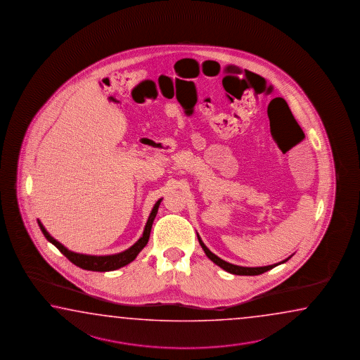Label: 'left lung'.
Returning a JSON list of instances; mask_svg holds the SVG:
<instances>
[{
	"instance_id": "1",
	"label": "left lung",
	"mask_w": 360,
	"mask_h": 360,
	"mask_svg": "<svg viewBox=\"0 0 360 360\" xmlns=\"http://www.w3.org/2000/svg\"><path fill=\"white\" fill-rule=\"evenodd\" d=\"M198 240H199V244H200V247L203 248L205 255H207V257H208V258H210V259H211L213 263H216V264L222 268V269H225L226 272H229V274H233V275H261V274L267 272V271L272 269V268L276 267V266H278V264H281V263H285V262L289 261L290 258L292 257V255H290L289 258H286L285 261L280 262V263H276V264H271V266H264V267H241V266H236V264H231V263H229V262L224 261V259L219 258L216 254L212 253L211 250H210L208 248L205 247V243L202 241V239H200V236H199V235H198Z\"/></svg>"
}]
</instances>
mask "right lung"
I'll list each match as a JSON object with an SVG mask.
<instances>
[{
  "label": "right lung",
  "instance_id": "obj_1",
  "mask_svg": "<svg viewBox=\"0 0 360 360\" xmlns=\"http://www.w3.org/2000/svg\"><path fill=\"white\" fill-rule=\"evenodd\" d=\"M161 200L162 199H160L155 203L153 210L150 212L148 221L146 224V227H144V231H143L141 239L138 240L133 247L127 249L125 252L111 254V255H88V254L74 253V252L69 250L68 248H65L61 243H58L56 239H53L50 233H47V230L44 229V226L42 225V222L39 219H38V225L41 227V230H42L43 235L46 236V239L52 243L75 266L86 269V271H96V272L115 271V269H119V268L129 264L130 262L134 261L136 255L141 253V249L147 245L149 235H150V229H152V225H153V221H155V214L158 212V207H160Z\"/></svg>",
  "mask_w": 360,
  "mask_h": 360
}]
</instances>
